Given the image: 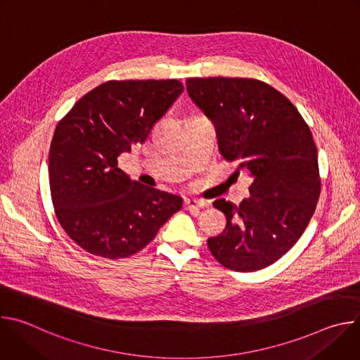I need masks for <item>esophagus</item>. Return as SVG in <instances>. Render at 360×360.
<instances>
[{
  "instance_id": "34e87169",
  "label": "esophagus",
  "mask_w": 360,
  "mask_h": 360,
  "mask_svg": "<svg viewBox=\"0 0 360 360\" xmlns=\"http://www.w3.org/2000/svg\"><path fill=\"white\" fill-rule=\"evenodd\" d=\"M205 203L203 200H200V199H195V198H186L185 199V208L186 210H198V208H203L205 207Z\"/></svg>"
}]
</instances>
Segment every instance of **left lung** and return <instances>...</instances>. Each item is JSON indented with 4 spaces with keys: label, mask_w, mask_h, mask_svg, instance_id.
I'll use <instances>...</instances> for the list:
<instances>
[{
    "label": "left lung",
    "mask_w": 360,
    "mask_h": 360,
    "mask_svg": "<svg viewBox=\"0 0 360 360\" xmlns=\"http://www.w3.org/2000/svg\"><path fill=\"white\" fill-rule=\"evenodd\" d=\"M186 91L214 122L222 157L253 179L238 207L214 202L226 228L208 248L228 269H264L297 242L316 210L321 176L312 132L292 102L259 79L188 78Z\"/></svg>",
    "instance_id": "8db88e82"
}]
</instances>
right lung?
Instances as JSON below:
<instances>
[{
    "label": "right lung",
    "mask_w": 360,
    "mask_h": 360,
    "mask_svg": "<svg viewBox=\"0 0 360 360\" xmlns=\"http://www.w3.org/2000/svg\"><path fill=\"white\" fill-rule=\"evenodd\" d=\"M182 91L178 79L107 81L58 122L49 148L51 199L84 250L128 258L182 208L181 196L131 181L118 168L121 153L146 141Z\"/></svg>",
    "instance_id": "add662e5"
}]
</instances>
